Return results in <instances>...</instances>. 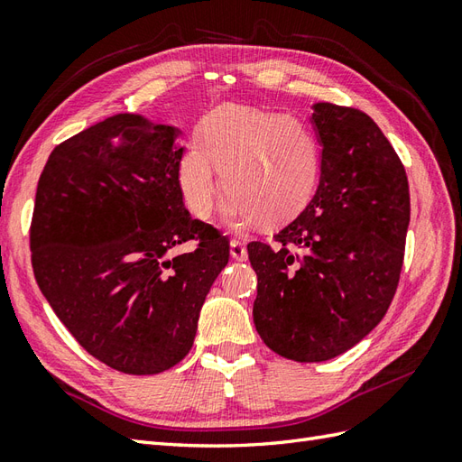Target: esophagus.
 I'll list each match as a JSON object with an SVG mask.
<instances>
[{"mask_svg": "<svg viewBox=\"0 0 462 462\" xmlns=\"http://www.w3.org/2000/svg\"><path fill=\"white\" fill-rule=\"evenodd\" d=\"M230 255H232L234 259H238V262H245V259H247L245 245H244L240 240H232V242H230Z\"/></svg>", "mask_w": 462, "mask_h": 462, "instance_id": "obj_1", "label": "esophagus"}]
</instances>
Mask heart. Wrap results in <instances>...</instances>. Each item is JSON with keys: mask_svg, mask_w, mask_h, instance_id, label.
Here are the masks:
<instances>
[{"mask_svg": "<svg viewBox=\"0 0 462 462\" xmlns=\"http://www.w3.org/2000/svg\"><path fill=\"white\" fill-rule=\"evenodd\" d=\"M322 153L314 130L299 116L224 105L205 116L199 142L185 146L177 183L187 208L212 217L222 189L226 218L262 224L291 218L309 203L320 180Z\"/></svg>", "mask_w": 462, "mask_h": 462, "instance_id": "b5f03b06", "label": "heart"}]
</instances>
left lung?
I'll list each match as a JSON object with an SVG mask.
<instances>
[{
    "instance_id": "1",
    "label": "left lung",
    "mask_w": 462,
    "mask_h": 462,
    "mask_svg": "<svg viewBox=\"0 0 462 462\" xmlns=\"http://www.w3.org/2000/svg\"><path fill=\"white\" fill-rule=\"evenodd\" d=\"M320 181L275 245L247 244L257 273L254 324L299 363L346 353L383 320L398 287L410 224L408 177L369 115L314 103Z\"/></svg>"
}]
</instances>
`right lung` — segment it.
I'll use <instances>...</instances> for the list:
<instances>
[{"label":"right lung","mask_w":462,"mask_h":462,"mask_svg":"<svg viewBox=\"0 0 462 462\" xmlns=\"http://www.w3.org/2000/svg\"><path fill=\"white\" fill-rule=\"evenodd\" d=\"M181 130L115 115L56 146L31 224L32 271L89 355L126 374L171 369L191 351L228 242L183 205ZM197 239L193 253L172 247Z\"/></svg>","instance_id":"add662e5"}]
</instances>
